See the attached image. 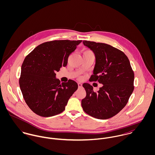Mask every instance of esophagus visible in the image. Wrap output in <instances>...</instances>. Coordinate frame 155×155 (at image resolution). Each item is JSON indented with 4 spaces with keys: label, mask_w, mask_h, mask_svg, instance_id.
<instances>
[{
    "label": "esophagus",
    "mask_w": 155,
    "mask_h": 155,
    "mask_svg": "<svg viewBox=\"0 0 155 155\" xmlns=\"http://www.w3.org/2000/svg\"><path fill=\"white\" fill-rule=\"evenodd\" d=\"M82 87V84L81 83H78V87L79 88H81Z\"/></svg>",
    "instance_id": "esophagus-1"
}]
</instances>
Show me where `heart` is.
<instances>
[{"label": "heart", "instance_id": "obj_1", "mask_svg": "<svg viewBox=\"0 0 155 155\" xmlns=\"http://www.w3.org/2000/svg\"><path fill=\"white\" fill-rule=\"evenodd\" d=\"M84 55H94L93 52L90 50H86L84 52Z\"/></svg>", "mask_w": 155, "mask_h": 155}]
</instances>
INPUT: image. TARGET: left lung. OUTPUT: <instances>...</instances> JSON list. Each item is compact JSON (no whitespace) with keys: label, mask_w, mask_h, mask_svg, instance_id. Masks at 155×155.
Masks as SVG:
<instances>
[{"label":"left lung","mask_w":155,"mask_h":155,"mask_svg":"<svg viewBox=\"0 0 155 155\" xmlns=\"http://www.w3.org/2000/svg\"><path fill=\"white\" fill-rule=\"evenodd\" d=\"M83 44L93 51L95 65L89 81L103 84L94 92L85 83L86 97L81 104L84 111L99 119L115 116L127 104L134 87V73L127 56L110 45L84 41Z\"/></svg>","instance_id":"obj_1"}]
</instances>
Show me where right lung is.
Returning a JSON list of instances; mask_svg holds the SVG:
<instances>
[{"instance_id": "add662e5", "label": "right lung", "mask_w": 155, "mask_h": 155, "mask_svg": "<svg viewBox=\"0 0 155 155\" xmlns=\"http://www.w3.org/2000/svg\"><path fill=\"white\" fill-rule=\"evenodd\" d=\"M82 41L46 42L36 47L25 58L19 79L23 98L34 113L42 117L61 113L78 88L68 80L61 83L57 71L66 66L69 55Z\"/></svg>"}]
</instances>
